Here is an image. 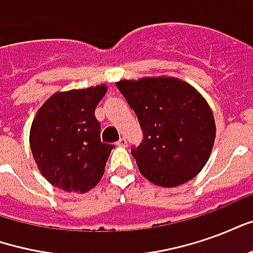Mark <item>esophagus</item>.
Here are the masks:
<instances>
[{"label": "esophagus", "mask_w": 253, "mask_h": 253, "mask_svg": "<svg viewBox=\"0 0 253 253\" xmlns=\"http://www.w3.org/2000/svg\"><path fill=\"white\" fill-rule=\"evenodd\" d=\"M116 145L118 146H122V148H125V146H127V141H126V138H121L118 142H116Z\"/></svg>", "instance_id": "esophagus-1"}]
</instances>
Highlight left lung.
<instances>
[{"mask_svg": "<svg viewBox=\"0 0 253 253\" xmlns=\"http://www.w3.org/2000/svg\"><path fill=\"white\" fill-rule=\"evenodd\" d=\"M116 86L143 131L142 143L131 149L139 172L160 187L194 179L215 139V122L205 97L186 81L164 76L121 80Z\"/></svg>", "mask_w": 253, "mask_h": 253, "instance_id": "1", "label": "left lung"}]
</instances>
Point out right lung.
I'll use <instances>...</instances> for the list:
<instances>
[{
  "mask_svg": "<svg viewBox=\"0 0 253 253\" xmlns=\"http://www.w3.org/2000/svg\"><path fill=\"white\" fill-rule=\"evenodd\" d=\"M105 92L107 85L57 92L38 110L30 131L31 150L52 186L83 194L101 180L114 149L101 142L94 116Z\"/></svg>",
  "mask_w": 253,
  "mask_h": 253,
  "instance_id": "obj_1",
  "label": "right lung"
}]
</instances>
